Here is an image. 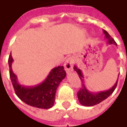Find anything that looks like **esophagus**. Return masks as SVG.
I'll return each mask as SVG.
<instances>
[{"instance_id":"1","label":"esophagus","mask_w":127,"mask_h":127,"mask_svg":"<svg viewBox=\"0 0 127 127\" xmlns=\"http://www.w3.org/2000/svg\"><path fill=\"white\" fill-rule=\"evenodd\" d=\"M74 58L73 57H69L65 61V63L64 64V69L67 73H69L70 71H73V67L74 64Z\"/></svg>"}]
</instances>
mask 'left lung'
I'll return each mask as SVG.
<instances>
[{
    "label": "left lung",
    "instance_id": "obj_1",
    "mask_svg": "<svg viewBox=\"0 0 127 127\" xmlns=\"http://www.w3.org/2000/svg\"><path fill=\"white\" fill-rule=\"evenodd\" d=\"M103 32L105 34V37L107 39V43L109 44H114L117 46V43H116L114 39L109 35V33L105 30H103ZM74 70L77 72V74L79 75V77H80V80L82 82V88H80V91L77 92V97H78V100L80 101V104L84 105V106H93V105L100 103L101 102L104 101L105 99H106L108 96L111 95L116 88L118 77V80L115 83L114 85L109 90L101 91V92H98V93H91L86 88L85 84H84V79H83L84 76H83L82 71L79 68H77L76 65L74 66Z\"/></svg>",
    "mask_w": 127,
    "mask_h": 127
}]
</instances>
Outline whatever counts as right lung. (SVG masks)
I'll use <instances>...</instances> for the list:
<instances>
[{
    "label": "right lung",
    "instance_id": "right-lung-1",
    "mask_svg": "<svg viewBox=\"0 0 127 127\" xmlns=\"http://www.w3.org/2000/svg\"><path fill=\"white\" fill-rule=\"evenodd\" d=\"M13 62V59L11 54L8 60L10 78L19 98L27 105L37 108L50 109L52 107L56 90L62 80L66 77L63 66H58L52 69L47 78L38 85L26 86L18 82L17 76L12 71Z\"/></svg>",
    "mask_w": 127,
    "mask_h": 127
}]
</instances>
